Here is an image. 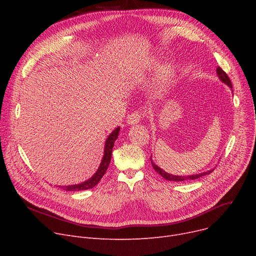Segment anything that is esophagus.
<instances>
[{
    "label": "esophagus",
    "mask_w": 256,
    "mask_h": 256,
    "mask_svg": "<svg viewBox=\"0 0 256 256\" xmlns=\"http://www.w3.org/2000/svg\"><path fill=\"white\" fill-rule=\"evenodd\" d=\"M142 118V113L141 112H134L130 115L128 116L126 124L128 126H135L140 122V120Z\"/></svg>",
    "instance_id": "obj_1"
}]
</instances>
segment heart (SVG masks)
I'll list each match as a JSON object with an SVG mask.
<instances>
[{"label":"heart","instance_id":"b5f03b06","mask_svg":"<svg viewBox=\"0 0 256 256\" xmlns=\"http://www.w3.org/2000/svg\"><path fill=\"white\" fill-rule=\"evenodd\" d=\"M158 65L156 58H150L146 60L143 67L146 70H152ZM176 82V72L169 65L160 66L156 70L154 78L152 80V93L156 98H160L166 96L167 92L172 88Z\"/></svg>","mask_w":256,"mask_h":256}]
</instances>
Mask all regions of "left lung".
Listing matches in <instances>:
<instances>
[{
    "label": "left lung",
    "mask_w": 256,
    "mask_h": 256,
    "mask_svg": "<svg viewBox=\"0 0 256 256\" xmlns=\"http://www.w3.org/2000/svg\"><path fill=\"white\" fill-rule=\"evenodd\" d=\"M217 74L220 78V80L222 83L226 84L228 87L232 88V82L230 78H228V76L225 74L224 70H222L221 67H217ZM150 162H152V165L154 167V169L158 173L160 174V176L164 178L166 180H169V182H184V180H196V178H202L204 176H206V174H210L212 170H208L206 172H201V173H197V174H192V176H174V174H170L166 171H164L162 168H160L158 165L154 164V162L152 160V158H150Z\"/></svg>",
    "instance_id": "8db88e82"
}]
</instances>
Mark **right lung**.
<instances>
[{
  "mask_svg": "<svg viewBox=\"0 0 256 256\" xmlns=\"http://www.w3.org/2000/svg\"><path fill=\"white\" fill-rule=\"evenodd\" d=\"M119 130L120 128H116L109 136H108L106 142H104V156L102 158V162L100 164L98 169L96 170V172L93 174V176L87 180L86 182H83L78 184H70V186H58L61 189L65 190V191H83V190H88V189H92L93 186H96L98 182L102 180V178L104 176V174L106 173L108 167H109V164L111 162V158H112V150H113V146H114V142L116 141V139L118 138L119 135Z\"/></svg>",
  "mask_w": 256,
  "mask_h": 256,
  "instance_id": "right-lung-1",
  "label": "right lung"
}]
</instances>
